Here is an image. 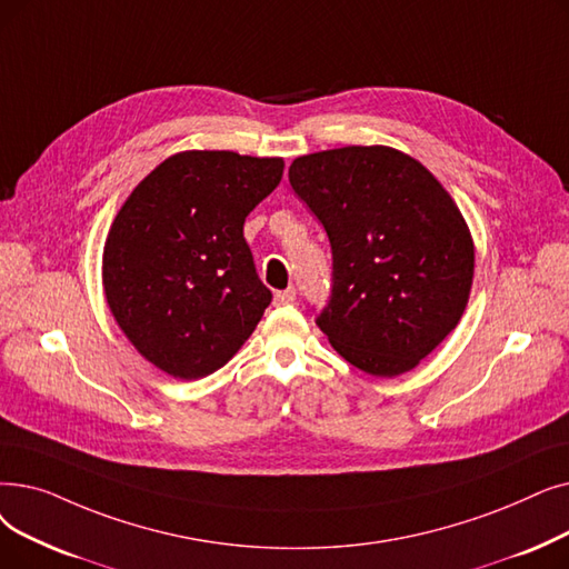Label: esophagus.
<instances>
[{
  "label": "esophagus",
  "mask_w": 569,
  "mask_h": 569,
  "mask_svg": "<svg viewBox=\"0 0 569 569\" xmlns=\"http://www.w3.org/2000/svg\"><path fill=\"white\" fill-rule=\"evenodd\" d=\"M295 288H286V290H279L277 295H274V305L277 307H286V305H292L295 302Z\"/></svg>",
  "instance_id": "34e87169"
}]
</instances>
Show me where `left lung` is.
I'll return each mask as SVG.
<instances>
[{
  "mask_svg": "<svg viewBox=\"0 0 569 569\" xmlns=\"http://www.w3.org/2000/svg\"><path fill=\"white\" fill-rule=\"evenodd\" d=\"M288 179L332 246L316 326L362 372H409L458 326L472 288L475 243L451 194L388 146L295 158Z\"/></svg>",
  "mask_w": 569,
  "mask_h": 569,
  "instance_id": "left-lung-1",
  "label": "left lung"
}]
</instances>
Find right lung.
I'll list each match as a JSON object with an SVG mask.
<instances>
[{
  "label": "right lung",
  "mask_w": 569,
  "mask_h": 569,
  "mask_svg": "<svg viewBox=\"0 0 569 569\" xmlns=\"http://www.w3.org/2000/svg\"><path fill=\"white\" fill-rule=\"evenodd\" d=\"M281 177V158L183 151L120 207L104 243V295L120 330L162 372L202 379L260 323L271 292L243 220Z\"/></svg>",
  "instance_id": "obj_1"
}]
</instances>
